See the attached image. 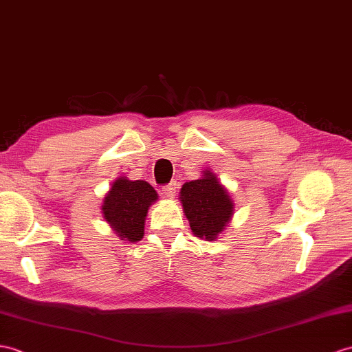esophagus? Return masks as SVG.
Wrapping results in <instances>:
<instances>
[{
	"label": "esophagus",
	"instance_id": "34e87169",
	"mask_svg": "<svg viewBox=\"0 0 352 352\" xmlns=\"http://www.w3.org/2000/svg\"><path fill=\"white\" fill-rule=\"evenodd\" d=\"M176 190H177V184H176V181H173V182H170L168 185H166V186H162V195L166 197V199H173V197L176 195Z\"/></svg>",
	"mask_w": 352,
	"mask_h": 352
}]
</instances>
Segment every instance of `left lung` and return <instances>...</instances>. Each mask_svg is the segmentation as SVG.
I'll list each match as a JSON object with an SVG mask.
<instances>
[{
    "instance_id": "left-lung-1",
    "label": "left lung",
    "mask_w": 352,
    "mask_h": 352,
    "mask_svg": "<svg viewBox=\"0 0 352 352\" xmlns=\"http://www.w3.org/2000/svg\"><path fill=\"white\" fill-rule=\"evenodd\" d=\"M179 200L192 233L208 241H215L233 217L234 203L210 170L203 171L197 181L184 184Z\"/></svg>"
}]
</instances>
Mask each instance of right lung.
<instances>
[{"label":"right lung","instance_id":"add662e5","mask_svg":"<svg viewBox=\"0 0 352 352\" xmlns=\"http://www.w3.org/2000/svg\"><path fill=\"white\" fill-rule=\"evenodd\" d=\"M157 191L146 181L119 177L102 200V217L121 241L139 242L144 234V219Z\"/></svg>","mask_w":352,"mask_h":352}]
</instances>
